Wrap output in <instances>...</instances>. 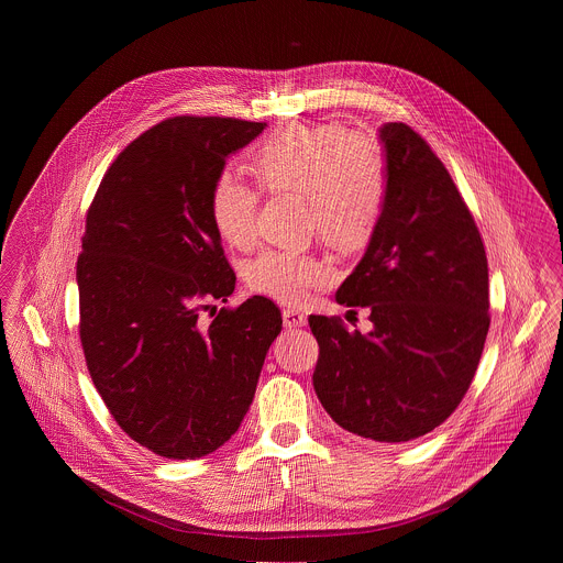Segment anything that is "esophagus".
<instances>
[{
    "mask_svg": "<svg viewBox=\"0 0 563 563\" xmlns=\"http://www.w3.org/2000/svg\"><path fill=\"white\" fill-rule=\"evenodd\" d=\"M283 323H285V328H305L307 325V316L302 313V311H298V309H285L283 311Z\"/></svg>",
    "mask_w": 563,
    "mask_h": 563,
    "instance_id": "1",
    "label": "esophagus"
}]
</instances>
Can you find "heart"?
<instances>
[{
    "label": "heart",
    "instance_id": "heart-1",
    "mask_svg": "<svg viewBox=\"0 0 563 563\" xmlns=\"http://www.w3.org/2000/svg\"><path fill=\"white\" fill-rule=\"evenodd\" d=\"M254 172L265 191L302 198L311 231L332 250L367 247L385 200V165L372 140L341 124H289L258 146ZM258 205V189L231 169L213 180L211 220L229 245L254 243ZM245 283L256 294L300 305L332 283V269L313 254L265 250L245 265Z\"/></svg>",
    "mask_w": 563,
    "mask_h": 563
}]
</instances>
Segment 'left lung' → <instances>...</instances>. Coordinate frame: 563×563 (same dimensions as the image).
<instances>
[{
    "mask_svg": "<svg viewBox=\"0 0 563 563\" xmlns=\"http://www.w3.org/2000/svg\"><path fill=\"white\" fill-rule=\"evenodd\" d=\"M385 200L356 269L336 291L374 330L309 316L313 389L354 437L404 443L439 428L465 396L490 328L488 258L474 218L430 144L387 122Z\"/></svg>",
    "mask_w": 563,
    "mask_h": 563,
    "instance_id": "obj_1",
    "label": "left lung"
}]
</instances>
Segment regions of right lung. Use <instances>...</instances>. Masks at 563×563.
<instances>
[{
  "mask_svg": "<svg viewBox=\"0 0 563 563\" xmlns=\"http://www.w3.org/2000/svg\"><path fill=\"white\" fill-rule=\"evenodd\" d=\"M265 122L178 115L107 169L77 258L79 341L118 426L167 459H200L235 434L283 330L265 296L227 302L229 267L209 198L227 157Z\"/></svg>",
  "mask_w": 563,
  "mask_h": 563,
  "instance_id": "1",
  "label": "right lung"
}]
</instances>
